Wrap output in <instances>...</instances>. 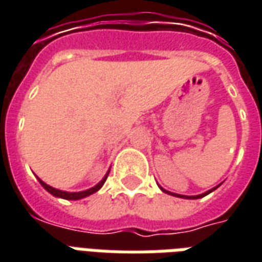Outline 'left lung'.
I'll return each instance as SVG.
<instances>
[{
    "label": "left lung",
    "mask_w": 262,
    "mask_h": 262,
    "mask_svg": "<svg viewBox=\"0 0 262 262\" xmlns=\"http://www.w3.org/2000/svg\"><path fill=\"white\" fill-rule=\"evenodd\" d=\"M222 184H219V185H216L214 188H212V189H209V191H206V192H203L201 193V195H192V196H188V195H181V193H174V192H170V191H167V189H164L163 187H160V189L163 191V192L165 193H168V195H172V196H177V198H184V199H199V198H203V196H206V195H209L210 192H213L214 189H217V188L220 187Z\"/></svg>",
    "instance_id": "obj_1"
}]
</instances>
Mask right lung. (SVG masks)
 <instances>
[{"instance_id": "add662e5", "label": "right lung", "mask_w": 262, "mask_h": 262, "mask_svg": "<svg viewBox=\"0 0 262 262\" xmlns=\"http://www.w3.org/2000/svg\"><path fill=\"white\" fill-rule=\"evenodd\" d=\"M109 171H111V168L108 170V172L103 176V178L101 180V181L98 182L95 187L90 188V189H85V191H80V192H67V191H61V189H56V188L50 187V185H48L46 182H43L39 177H37V180H39V182H40V185H42L46 191H48L49 193H52L53 196L56 198H61V199H67V201H78V199H82V198H86L90 196V195H92V193H95L97 191H99L101 188H102V185L105 184V181H106V178H108V174Z\"/></svg>"}]
</instances>
